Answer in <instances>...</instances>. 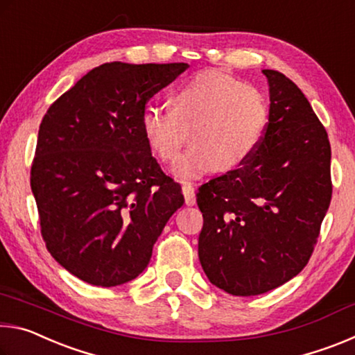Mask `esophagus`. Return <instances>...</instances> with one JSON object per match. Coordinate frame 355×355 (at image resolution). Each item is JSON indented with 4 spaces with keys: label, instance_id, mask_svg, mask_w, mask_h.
I'll return each instance as SVG.
<instances>
[{
    "label": "esophagus",
    "instance_id": "esophagus-1",
    "mask_svg": "<svg viewBox=\"0 0 355 355\" xmlns=\"http://www.w3.org/2000/svg\"><path fill=\"white\" fill-rule=\"evenodd\" d=\"M182 191H183V196H184V202L186 205H194L196 203V192H194V186L191 183H183L182 184Z\"/></svg>",
    "mask_w": 355,
    "mask_h": 355
}]
</instances>
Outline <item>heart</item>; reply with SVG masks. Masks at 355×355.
I'll return each mask as SVG.
<instances>
[{
	"mask_svg": "<svg viewBox=\"0 0 355 355\" xmlns=\"http://www.w3.org/2000/svg\"><path fill=\"white\" fill-rule=\"evenodd\" d=\"M268 122V105L249 84L219 70H203L171 95V107L147 106L141 127L163 161H173L191 136L192 146L172 167L173 175L196 180L216 169L245 163Z\"/></svg>",
	"mask_w": 355,
	"mask_h": 355,
	"instance_id": "1",
	"label": "heart"
}]
</instances>
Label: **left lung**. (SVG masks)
I'll list each match as a JSON object with an SVG mask.
<instances>
[{"instance_id": "obj_1", "label": "left lung", "mask_w": 355, "mask_h": 355, "mask_svg": "<svg viewBox=\"0 0 355 355\" xmlns=\"http://www.w3.org/2000/svg\"><path fill=\"white\" fill-rule=\"evenodd\" d=\"M263 73L271 105L260 144L239 169L197 192L200 264L233 296H257L296 277L332 199L326 130L296 84L280 71Z\"/></svg>"}]
</instances>
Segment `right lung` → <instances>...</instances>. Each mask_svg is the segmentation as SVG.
<instances>
[{
  "label": "right lung",
  "instance_id": "obj_1",
  "mask_svg": "<svg viewBox=\"0 0 355 355\" xmlns=\"http://www.w3.org/2000/svg\"><path fill=\"white\" fill-rule=\"evenodd\" d=\"M188 64L107 62L84 75L42 119L31 167L42 236L53 258L95 286L147 268L184 203L142 133L146 103Z\"/></svg>",
  "mask_w": 355,
  "mask_h": 355
}]
</instances>
